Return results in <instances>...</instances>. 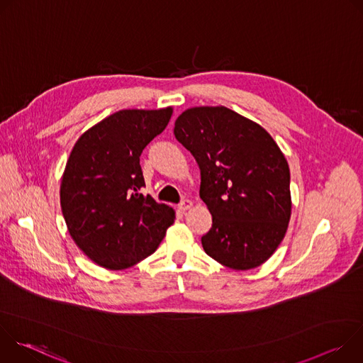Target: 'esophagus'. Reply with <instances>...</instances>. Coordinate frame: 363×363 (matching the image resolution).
<instances>
[{
  "label": "esophagus",
  "instance_id": "obj_1",
  "mask_svg": "<svg viewBox=\"0 0 363 363\" xmlns=\"http://www.w3.org/2000/svg\"><path fill=\"white\" fill-rule=\"evenodd\" d=\"M192 206V201L191 199H184L179 205H178V208H179V211L181 213H185V211H188L189 208Z\"/></svg>",
  "mask_w": 363,
  "mask_h": 363
}]
</instances>
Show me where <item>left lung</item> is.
<instances>
[{
  "label": "left lung",
  "mask_w": 363,
  "mask_h": 363,
  "mask_svg": "<svg viewBox=\"0 0 363 363\" xmlns=\"http://www.w3.org/2000/svg\"><path fill=\"white\" fill-rule=\"evenodd\" d=\"M174 135L201 169L199 196L213 216L205 252L233 270L266 263L283 241L290 216V169L258 123L225 106L182 112Z\"/></svg>",
  "instance_id": "left-lung-1"
}]
</instances>
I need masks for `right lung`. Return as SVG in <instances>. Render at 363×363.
<instances>
[{"mask_svg": "<svg viewBox=\"0 0 363 363\" xmlns=\"http://www.w3.org/2000/svg\"><path fill=\"white\" fill-rule=\"evenodd\" d=\"M172 108L125 109L74 143L62 185L63 217L76 245L97 266L123 270L158 248L175 211L140 194L145 146L167 128Z\"/></svg>", "mask_w": 363, "mask_h": 363, "instance_id": "right-lung-1", "label": "right lung"}]
</instances>
